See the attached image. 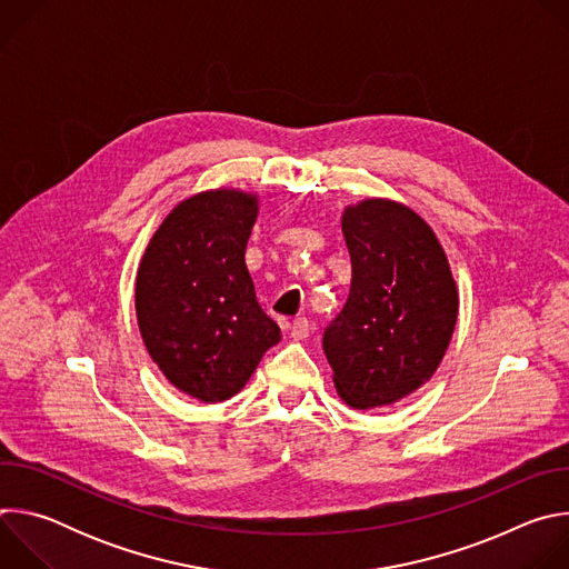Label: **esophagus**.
Segmentation results:
<instances>
[{
	"mask_svg": "<svg viewBox=\"0 0 569 569\" xmlns=\"http://www.w3.org/2000/svg\"><path fill=\"white\" fill-rule=\"evenodd\" d=\"M308 336H310V321L306 317H297L292 321V327H290V338L292 340H306Z\"/></svg>",
	"mask_w": 569,
	"mask_h": 569,
	"instance_id": "1",
	"label": "esophagus"
}]
</instances>
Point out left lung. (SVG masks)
<instances>
[{"label":"left lung","instance_id":"8db88e82","mask_svg":"<svg viewBox=\"0 0 569 569\" xmlns=\"http://www.w3.org/2000/svg\"><path fill=\"white\" fill-rule=\"evenodd\" d=\"M342 233L351 290L321 345L349 408H385L439 369L459 292L437 233L410 207L387 198L349 204Z\"/></svg>","mask_w":569,"mask_h":569}]
</instances>
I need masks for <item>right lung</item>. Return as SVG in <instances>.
<instances>
[{
	"label": "right lung",
	"instance_id": "1",
	"mask_svg": "<svg viewBox=\"0 0 569 569\" xmlns=\"http://www.w3.org/2000/svg\"><path fill=\"white\" fill-rule=\"evenodd\" d=\"M257 216V193L200 191L161 220L137 270L141 340L167 380L202 402L238 393L281 340L246 266Z\"/></svg>",
	"mask_w": 569,
	"mask_h": 569
}]
</instances>
